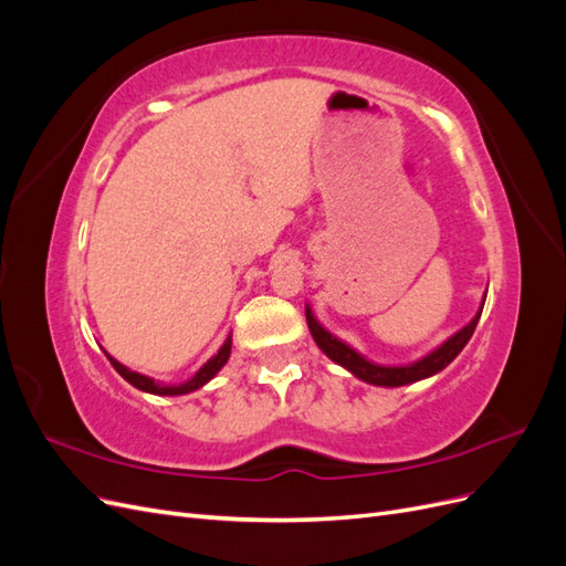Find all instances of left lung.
<instances>
[{
    "instance_id": "1",
    "label": "left lung",
    "mask_w": 566,
    "mask_h": 566,
    "mask_svg": "<svg viewBox=\"0 0 566 566\" xmlns=\"http://www.w3.org/2000/svg\"><path fill=\"white\" fill-rule=\"evenodd\" d=\"M484 302H486V295L482 297V304H479L474 318L468 325H462L458 333H453L449 339H443L441 345L437 349H432L430 354H424L422 358H418V361L403 364V366H382V364L368 361L364 354H358L354 347L347 345V342H342L331 331H325L323 325L318 323V318L314 316L310 304H306L304 312H306V325H310L314 342L318 345V349L331 358V361H335L342 368H347L354 375V378L364 380L368 385L401 387V385H410V382H418V380H424V378H432V375L441 373L462 349H465V345H468L474 328H476L479 316H482Z\"/></svg>"
}]
</instances>
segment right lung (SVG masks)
Wrapping results in <instances>:
<instances>
[{
    "instance_id": "obj_1",
    "label": "right lung",
    "mask_w": 566,
    "mask_h": 566,
    "mask_svg": "<svg viewBox=\"0 0 566 566\" xmlns=\"http://www.w3.org/2000/svg\"><path fill=\"white\" fill-rule=\"evenodd\" d=\"M106 356H108V361L113 364V368H115L119 375H123V378H125L132 387L142 389V391H148V394H158V397H181V394H191V391L205 387V385H208V382L214 378V375H217L221 368H224V364L229 361V356H231V335L224 339V345L219 347V352L210 358V361L200 366V370L193 375L191 380L179 382V385L156 382L153 378H148V375L129 370L127 366L115 361V358H113L108 352H106Z\"/></svg>"
}]
</instances>
